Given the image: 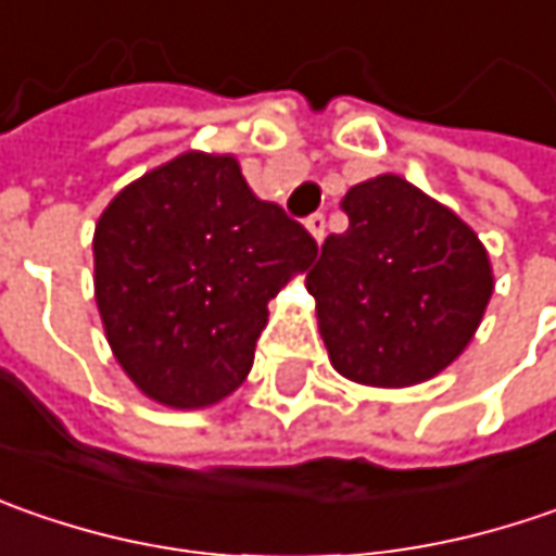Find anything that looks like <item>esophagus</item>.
Segmentation results:
<instances>
[{
	"label": "esophagus",
	"instance_id": "obj_1",
	"mask_svg": "<svg viewBox=\"0 0 556 556\" xmlns=\"http://www.w3.org/2000/svg\"><path fill=\"white\" fill-rule=\"evenodd\" d=\"M304 224H307V230H311V236H314L317 242H324V236H326V217H324V214H311V217H307Z\"/></svg>",
	"mask_w": 556,
	"mask_h": 556
}]
</instances>
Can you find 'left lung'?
Returning <instances> with one entry per match:
<instances>
[{"instance_id": "left-lung-1", "label": "left lung", "mask_w": 556, "mask_h": 556, "mask_svg": "<svg viewBox=\"0 0 556 556\" xmlns=\"http://www.w3.org/2000/svg\"><path fill=\"white\" fill-rule=\"evenodd\" d=\"M307 292L332 367L364 386H414L467 349L492 299L479 236L401 177L351 186Z\"/></svg>"}]
</instances>
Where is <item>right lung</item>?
<instances>
[{"mask_svg": "<svg viewBox=\"0 0 556 556\" xmlns=\"http://www.w3.org/2000/svg\"><path fill=\"white\" fill-rule=\"evenodd\" d=\"M92 252L121 367L149 399L205 407L249 376L267 302L317 239L261 202L236 157L186 152L105 207Z\"/></svg>", "mask_w": 556, "mask_h": 556, "instance_id": "1", "label": "right lung"}]
</instances>
